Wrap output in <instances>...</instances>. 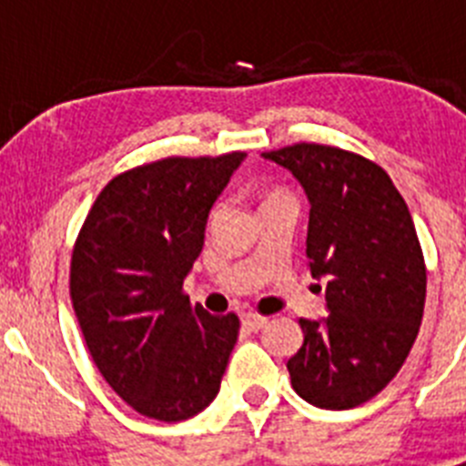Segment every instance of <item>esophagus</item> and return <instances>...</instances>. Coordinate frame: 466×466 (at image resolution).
Returning <instances> with one entry per match:
<instances>
[{"mask_svg": "<svg viewBox=\"0 0 466 466\" xmlns=\"http://www.w3.org/2000/svg\"><path fill=\"white\" fill-rule=\"evenodd\" d=\"M240 319H242V324H245V327L249 329V331H258V329H263V327H266V324H268V317L258 315V312H254V310L242 312Z\"/></svg>", "mask_w": 466, "mask_h": 466, "instance_id": "1", "label": "esophagus"}]
</instances>
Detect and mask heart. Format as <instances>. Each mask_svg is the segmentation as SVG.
Returning <instances> with one entry per match:
<instances>
[{
  "instance_id": "obj_1",
  "label": "heart",
  "mask_w": 466,
  "mask_h": 466,
  "mask_svg": "<svg viewBox=\"0 0 466 466\" xmlns=\"http://www.w3.org/2000/svg\"><path fill=\"white\" fill-rule=\"evenodd\" d=\"M270 198H278V196H270Z\"/></svg>"
}]
</instances>
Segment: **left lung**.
<instances>
[{
	"label": "left lung",
	"mask_w": 466,
	"mask_h": 466,
	"mask_svg": "<svg viewBox=\"0 0 466 466\" xmlns=\"http://www.w3.org/2000/svg\"><path fill=\"white\" fill-rule=\"evenodd\" d=\"M261 156L306 191L310 273L329 279V315L299 319L291 387L319 409H355L397 376L418 339L427 268L413 217L390 175L364 156L308 142Z\"/></svg>",
	"instance_id": "left-lung-1"
}]
</instances>
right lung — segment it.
Here are the masks:
<instances>
[{
	"instance_id": "add662e5",
	"label": "right lung",
	"mask_w": 466,
	"mask_h": 466,
	"mask_svg": "<svg viewBox=\"0 0 466 466\" xmlns=\"http://www.w3.org/2000/svg\"><path fill=\"white\" fill-rule=\"evenodd\" d=\"M242 158L172 156L121 172L74 242L69 294L90 357L147 418H193L219 392L240 319L191 306L182 287L209 209Z\"/></svg>"
}]
</instances>
